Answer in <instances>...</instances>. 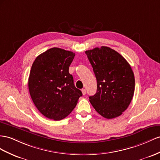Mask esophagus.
Wrapping results in <instances>:
<instances>
[{
    "instance_id": "34e87169",
    "label": "esophagus",
    "mask_w": 160,
    "mask_h": 160,
    "mask_svg": "<svg viewBox=\"0 0 160 160\" xmlns=\"http://www.w3.org/2000/svg\"><path fill=\"white\" fill-rule=\"evenodd\" d=\"M82 92L83 95H85L86 94H87V91H86L85 88H83V89H82Z\"/></svg>"
}]
</instances>
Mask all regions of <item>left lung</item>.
Masks as SVG:
<instances>
[{
    "instance_id": "1",
    "label": "left lung",
    "mask_w": 160,
    "mask_h": 160,
    "mask_svg": "<svg viewBox=\"0 0 160 160\" xmlns=\"http://www.w3.org/2000/svg\"><path fill=\"white\" fill-rule=\"evenodd\" d=\"M97 80L95 95L89 97L101 116L112 119L128 108L134 92V76L120 53L108 47L86 51Z\"/></svg>"
}]
</instances>
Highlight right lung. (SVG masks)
<instances>
[{
	"mask_svg": "<svg viewBox=\"0 0 160 160\" xmlns=\"http://www.w3.org/2000/svg\"><path fill=\"white\" fill-rule=\"evenodd\" d=\"M74 56L72 51L54 47L38 55L32 64L28 79L30 96L38 111L51 120L67 117L82 95L69 73Z\"/></svg>",
	"mask_w": 160,
	"mask_h": 160,
	"instance_id": "1",
	"label": "right lung"
}]
</instances>
